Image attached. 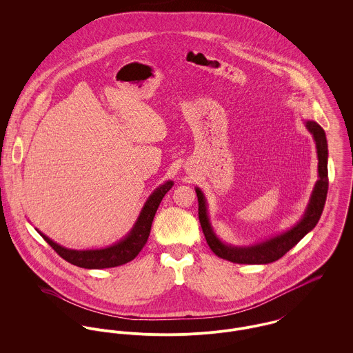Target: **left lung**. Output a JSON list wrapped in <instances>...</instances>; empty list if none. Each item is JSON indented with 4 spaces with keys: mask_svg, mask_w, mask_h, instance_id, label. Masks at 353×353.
Here are the masks:
<instances>
[{
    "mask_svg": "<svg viewBox=\"0 0 353 353\" xmlns=\"http://www.w3.org/2000/svg\"><path fill=\"white\" fill-rule=\"evenodd\" d=\"M305 128L312 134L315 145H316V154H318V181L310 197V202L307 209L303 214L301 221L294 225L291 230L266 239L265 242L238 248L223 243L214 234L209 217H208V208L203 193L199 188H196V193L199 197V217L201 223L202 232L205 235L206 243L210 250L217 256L231 261L234 263H270L280 259L284 254L290 252L304 235H307L319 221L322 214L327 188H329V178H327V141L325 130L314 121H305Z\"/></svg>",
    "mask_w": 353,
    "mask_h": 353,
    "instance_id": "left-lung-1",
    "label": "left lung"
}]
</instances>
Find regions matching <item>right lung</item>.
<instances>
[{"label": "right lung", "mask_w": 353, "mask_h": 353, "mask_svg": "<svg viewBox=\"0 0 353 353\" xmlns=\"http://www.w3.org/2000/svg\"><path fill=\"white\" fill-rule=\"evenodd\" d=\"M174 182L167 181L165 183L160 185L144 203L141 213L133 225L132 231L121 239L118 243L108 246L105 249H97V250H72L59 246L58 243L52 242L50 238L43 235L41 231V236L50 245L59 256H62L65 261L70 262L72 265H76L79 268L84 269H104V268H115L123 263L130 262L134 259L139 252L143 250L145 246L150 232H151L152 221L154 217V213L165 196V193L172 188Z\"/></svg>", "instance_id": "right-lung-1"}]
</instances>
